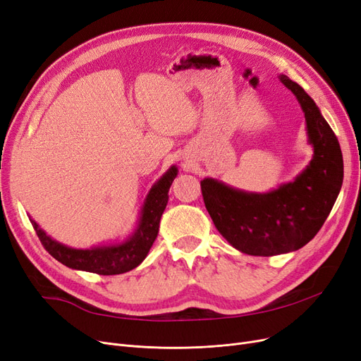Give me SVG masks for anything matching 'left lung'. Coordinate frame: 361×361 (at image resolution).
Listing matches in <instances>:
<instances>
[{
    "label": "left lung",
    "instance_id": "obj_1",
    "mask_svg": "<svg viewBox=\"0 0 361 361\" xmlns=\"http://www.w3.org/2000/svg\"><path fill=\"white\" fill-rule=\"evenodd\" d=\"M306 118L314 158L294 182L269 194H246L215 179L200 182L204 206L216 230L235 250L270 257L300 250L315 238L336 202L343 159L336 134L300 85L281 76Z\"/></svg>",
    "mask_w": 361,
    "mask_h": 361
}]
</instances>
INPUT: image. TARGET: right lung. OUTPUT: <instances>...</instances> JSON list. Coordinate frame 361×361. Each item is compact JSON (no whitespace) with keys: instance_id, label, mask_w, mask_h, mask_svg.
Masks as SVG:
<instances>
[{"instance_id":"1","label":"right lung","mask_w":361,"mask_h":361,"mask_svg":"<svg viewBox=\"0 0 361 361\" xmlns=\"http://www.w3.org/2000/svg\"><path fill=\"white\" fill-rule=\"evenodd\" d=\"M176 175L178 169L173 166L152 186L143 206L137 230L128 240L121 245L95 247V250H71V247H67L49 238L42 228H39L35 221L31 219V224L44 250L67 267L104 276L130 271L142 263L157 239L159 219L169 202L170 185L175 180Z\"/></svg>"}]
</instances>
